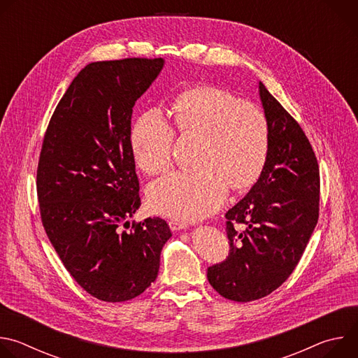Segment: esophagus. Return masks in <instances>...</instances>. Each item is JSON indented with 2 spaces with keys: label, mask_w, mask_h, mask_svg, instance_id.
Here are the masks:
<instances>
[{
  "label": "esophagus",
  "mask_w": 358,
  "mask_h": 358,
  "mask_svg": "<svg viewBox=\"0 0 358 358\" xmlns=\"http://www.w3.org/2000/svg\"><path fill=\"white\" fill-rule=\"evenodd\" d=\"M169 225L173 231H180V229H185L188 227L187 222H182V221H177V220H170L169 221Z\"/></svg>",
  "instance_id": "obj_1"
}]
</instances>
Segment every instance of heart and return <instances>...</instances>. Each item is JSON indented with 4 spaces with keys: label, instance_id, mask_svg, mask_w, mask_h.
Listing matches in <instances>:
<instances>
[{
    "label": "heart",
    "instance_id": "obj_1",
    "mask_svg": "<svg viewBox=\"0 0 358 358\" xmlns=\"http://www.w3.org/2000/svg\"><path fill=\"white\" fill-rule=\"evenodd\" d=\"M177 130L201 140L194 170L174 171L147 188L150 208L162 215L198 220L222 206L229 185L242 189L261 176L269 152L265 112L214 86L189 87L170 106ZM176 131L164 113L151 108L131 127L133 159L145 174L167 171Z\"/></svg>",
    "mask_w": 358,
    "mask_h": 358
}]
</instances>
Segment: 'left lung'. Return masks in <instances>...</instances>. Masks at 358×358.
I'll list each match as a JSON object with an SVG mask.
<instances>
[{"instance_id":"left-lung-1","label":"left lung","mask_w":358,"mask_h":358,"mask_svg":"<svg viewBox=\"0 0 358 358\" xmlns=\"http://www.w3.org/2000/svg\"><path fill=\"white\" fill-rule=\"evenodd\" d=\"M259 96L269 122L268 159L259 180L225 214L228 258L207 272L222 297L243 303L271 294L292 275L320 210V173L309 138L262 82Z\"/></svg>"}]
</instances>
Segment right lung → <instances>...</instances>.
Listing matches in <instances>:
<instances>
[{
  "label": "right lung",
  "instance_id": "right-lung-1",
  "mask_svg": "<svg viewBox=\"0 0 358 358\" xmlns=\"http://www.w3.org/2000/svg\"><path fill=\"white\" fill-rule=\"evenodd\" d=\"M163 66L162 58L86 65L43 137L36 170L42 225L71 276L103 301L134 299L155 282L171 236L159 217L131 228L127 221L141 206L133 108Z\"/></svg>",
  "mask_w": 358,
  "mask_h": 358
}]
</instances>
